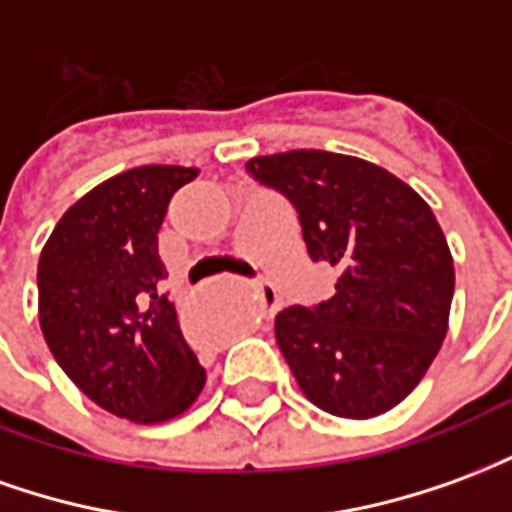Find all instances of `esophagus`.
Masks as SVG:
<instances>
[{
    "mask_svg": "<svg viewBox=\"0 0 512 512\" xmlns=\"http://www.w3.org/2000/svg\"><path fill=\"white\" fill-rule=\"evenodd\" d=\"M257 296H260V304H263V312H266V315H274V312H277L279 299L277 290H274L271 282H260V285H257Z\"/></svg>",
    "mask_w": 512,
    "mask_h": 512,
    "instance_id": "esophagus-1",
    "label": "esophagus"
}]
</instances>
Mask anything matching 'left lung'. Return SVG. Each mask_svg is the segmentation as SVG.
Wrapping results in <instances>:
<instances>
[{"mask_svg": "<svg viewBox=\"0 0 512 512\" xmlns=\"http://www.w3.org/2000/svg\"><path fill=\"white\" fill-rule=\"evenodd\" d=\"M246 169L293 202L312 260L340 271L332 299L274 321L296 384L334 417L395 408L450 326L455 268L430 205L389 169L329 150L255 156Z\"/></svg>", "mask_w": 512, "mask_h": 512, "instance_id": "1", "label": "left lung"}]
</instances>
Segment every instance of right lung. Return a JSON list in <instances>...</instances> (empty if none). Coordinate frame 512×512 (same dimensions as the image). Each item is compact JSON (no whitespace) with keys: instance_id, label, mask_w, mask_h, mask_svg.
I'll return each mask as SVG.
<instances>
[{"instance_id":"1","label":"right lung","mask_w":512,"mask_h":512,"mask_svg":"<svg viewBox=\"0 0 512 512\" xmlns=\"http://www.w3.org/2000/svg\"><path fill=\"white\" fill-rule=\"evenodd\" d=\"M197 167L145 164L62 213L38 260V318L65 376L120 419L156 425L200 397L205 370L158 293V230Z\"/></svg>"}]
</instances>
